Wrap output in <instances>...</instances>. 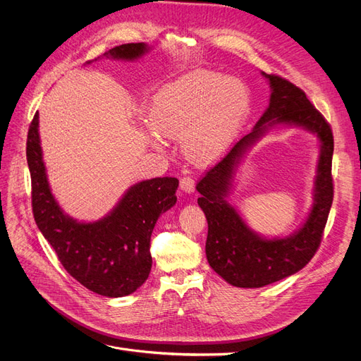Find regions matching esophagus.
<instances>
[{"label": "esophagus", "mask_w": 361, "mask_h": 361, "mask_svg": "<svg viewBox=\"0 0 361 361\" xmlns=\"http://www.w3.org/2000/svg\"><path fill=\"white\" fill-rule=\"evenodd\" d=\"M180 187H181V190L185 192V193H193L195 192V178H193V176L185 174L184 177H181Z\"/></svg>", "instance_id": "obj_1"}]
</instances>
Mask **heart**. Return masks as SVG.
Wrapping results in <instances>:
<instances>
[{"instance_id": "heart-1", "label": "heart", "mask_w": 361, "mask_h": 361, "mask_svg": "<svg viewBox=\"0 0 361 361\" xmlns=\"http://www.w3.org/2000/svg\"><path fill=\"white\" fill-rule=\"evenodd\" d=\"M252 94L241 79L196 70L164 86L150 106V146L162 150L159 135L181 139L184 155L197 164L219 157L249 117Z\"/></svg>"}]
</instances>
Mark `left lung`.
Wrapping results in <instances>:
<instances>
[{"label": "left lung", "mask_w": 361, "mask_h": 361, "mask_svg": "<svg viewBox=\"0 0 361 361\" xmlns=\"http://www.w3.org/2000/svg\"><path fill=\"white\" fill-rule=\"evenodd\" d=\"M262 74L272 89L269 106L249 135L207 169L196 185L202 196L197 203L207 219V262L226 282L240 288L269 286L305 268L319 249L334 200V136L329 123L300 87L281 75ZM276 123L312 130L321 142V157L314 189L315 203L307 222L290 238L271 240L250 231L226 197L243 152Z\"/></svg>", "instance_id": "1"}]
</instances>
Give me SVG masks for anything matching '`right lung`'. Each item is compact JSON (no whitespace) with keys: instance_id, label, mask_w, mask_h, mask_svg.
<instances>
[{"instance_id":"obj_1","label":"right lung","mask_w":361,"mask_h":361,"mask_svg":"<svg viewBox=\"0 0 361 361\" xmlns=\"http://www.w3.org/2000/svg\"><path fill=\"white\" fill-rule=\"evenodd\" d=\"M149 51L143 42L105 52L117 60H137ZM90 63V61H89ZM39 114L29 126L26 158L32 178V211L37 228L52 245L64 269L83 287L105 297L135 293L152 268L150 235L177 202L178 180L158 177L131 185L114 209L99 221L79 222L63 212L47 178L39 140Z\"/></svg>"}]
</instances>
